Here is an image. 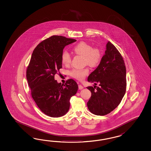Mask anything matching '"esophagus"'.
<instances>
[{
    "mask_svg": "<svg viewBox=\"0 0 151 151\" xmlns=\"http://www.w3.org/2000/svg\"><path fill=\"white\" fill-rule=\"evenodd\" d=\"M83 88V87L82 86V85H80V84L78 83V89H79V90H82Z\"/></svg>",
    "mask_w": 151,
    "mask_h": 151,
    "instance_id": "obj_1",
    "label": "esophagus"
}]
</instances>
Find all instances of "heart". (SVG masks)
Returning <instances> with one entry per match:
<instances>
[{
	"instance_id": "1",
	"label": "heart",
	"mask_w": 151,
	"mask_h": 151,
	"mask_svg": "<svg viewBox=\"0 0 151 151\" xmlns=\"http://www.w3.org/2000/svg\"><path fill=\"white\" fill-rule=\"evenodd\" d=\"M73 52L78 55L84 56L85 63L91 67L97 66L101 59V50L96 47H92L90 44L85 42H80L73 46ZM61 61L65 66H69L71 63V56L68 52L64 51L61 55ZM89 73L88 68L83 69H73L70 71V75L73 78L82 80Z\"/></svg>"
}]
</instances>
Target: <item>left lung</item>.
Returning a JSON list of instances; mask_svg holds the SVG:
<instances>
[{
	"mask_svg": "<svg viewBox=\"0 0 151 151\" xmlns=\"http://www.w3.org/2000/svg\"><path fill=\"white\" fill-rule=\"evenodd\" d=\"M126 76L124 59L117 48L109 41L100 63L87 78L88 82L95 84L94 87H87L91 92L87 103L89 111L93 114L104 116L114 110L126 93ZM97 83L99 87L96 86Z\"/></svg>",
	"mask_w": 151,
	"mask_h": 151,
	"instance_id": "8db88e82",
	"label": "left lung"
}]
</instances>
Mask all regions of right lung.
<instances>
[{
    "instance_id": "1",
    "label": "right lung",
    "mask_w": 151,
    "mask_h": 151,
    "mask_svg": "<svg viewBox=\"0 0 151 151\" xmlns=\"http://www.w3.org/2000/svg\"><path fill=\"white\" fill-rule=\"evenodd\" d=\"M76 41L51 36L37 46L27 66L26 76L32 97L40 110L51 117H61L68 112L70 100L78 91V84L73 79L65 84L54 79L62 68L61 55L65 46Z\"/></svg>"
}]
</instances>
